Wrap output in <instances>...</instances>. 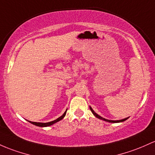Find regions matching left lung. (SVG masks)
Instances as JSON below:
<instances>
[{
  "mask_svg": "<svg viewBox=\"0 0 155 155\" xmlns=\"http://www.w3.org/2000/svg\"><path fill=\"white\" fill-rule=\"evenodd\" d=\"M90 109H91V112H92V113H93V115H94L96 117V118H99V119H101V120H105V121L110 122V123H119V122H123V121H124V120H127V119H128V118H127L122 119V120H107V119H105V118H102V117H101V116H100L99 115H98V114H97L96 113H95V112H94V110H93V109H92V107H90Z\"/></svg>",
  "mask_w": 155,
  "mask_h": 155,
  "instance_id": "1",
  "label": "left lung"
}]
</instances>
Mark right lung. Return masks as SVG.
<instances>
[{"label":"right lung","instance_id":"obj_1","mask_svg":"<svg viewBox=\"0 0 155 155\" xmlns=\"http://www.w3.org/2000/svg\"><path fill=\"white\" fill-rule=\"evenodd\" d=\"M66 112H67V110H66V111L64 112V114L62 115V116H60V117H59V118H58L57 119H56V120H53V121L48 122V123H40V122H33V121H30V120H28V122H30V123L32 124H34V125H35V126H37V127H48V126L53 125V124H54L57 123V122H58V121H59V120H62V119L63 118L64 116H65Z\"/></svg>","mask_w":155,"mask_h":155}]
</instances>
